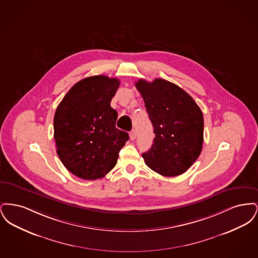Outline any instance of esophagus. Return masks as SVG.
<instances>
[{
  "label": "esophagus",
  "instance_id": "obj_1",
  "mask_svg": "<svg viewBox=\"0 0 258 258\" xmlns=\"http://www.w3.org/2000/svg\"><path fill=\"white\" fill-rule=\"evenodd\" d=\"M130 138H131L132 140H135V138H136V133H135V130H133V131L130 133Z\"/></svg>",
  "mask_w": 258,
  "mask_h": 258
}]
</instances>
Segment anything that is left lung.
Wrapping results in <instances>:
<instances>
[{"mask_svg": "<svg viewBox=\"0 0 258 258\" xmlns=\"http://www.w3.org/2000/svg\"><path fill=\"white\" fill-rule=\"evenodd\" d=\"M135 87L154 126V144L142 154L148 167L165 177L186 171L203 145L202 111L186 92L167 80L139 79Z\"/></svg>", "mask_w": 258, "mask_h": 258, "instance_id": "obj_1", "label": "left lung"}]
</instances>
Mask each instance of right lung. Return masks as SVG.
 Masks as SVG:
<instances>
[{
	"mask_svg": "<svg viewBox=\"0 0 258 258\" xmlns=\"http://www.w3.org/2000/svg\"><path fill=\"white\" fill-rule=\"evenodd\" d=\"M120 80L90 76L71 88L54 116V138L62 164L84 180L104 177L117 163L128 134L116 127L110 106Z\"/></svg>",
	"mask_w": 258,
	"mask_h": 258,
	"instance_id": "add662e5",
	"label": "right lung"
}]
</instances>
